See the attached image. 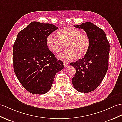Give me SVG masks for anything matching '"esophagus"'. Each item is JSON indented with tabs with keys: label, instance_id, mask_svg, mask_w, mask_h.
<instances>
[{
	"label": "esophagus",
	"instance_id": "obj_1",
	"mask_svg": "<svg viewBox=\"0 0 122 122\" xmlns=\"http://www.w3.org/2000/svg\"><path fill=\"white\" fill-rule=\"evenodd\" d=\"M63 65H64V67H66L67 66H69V63L67 62L66 61H64L63 62Z\"/></svg>",
	"mask_w": 122,
	"mask_h": 122
}]
</instances>
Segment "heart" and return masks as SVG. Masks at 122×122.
<instances>
[{
	"mask_svg": "<svg viewBox=\"0 0 122 122\" xmlns=\"http://www.w3.org/2000/svg\"><path fill=\"white\" fill-rule=\"evenodd\" d=\"M46 44L49 49L58 55L66 45V50L59 55V59L70 61L75 58L81 59L88 51L90 46L89 36L79 30L67 26L59 30L57 36L53 34L48 35Z\"/></svg>",
	"mask_w": 122,
	"mask_h": 122,
	"instance_id": "b5f03b06",
	"label": "heart"
}]
</instances>
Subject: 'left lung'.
<instances>
[{
  "mask_svg": "<svg viewBox=\"0 0 122 122\" xmlns=\"http://www.w3.org/2000/svg\"><path fill=\"white\" fill-rule=\"evenodd\" d=\"M85 31L90 39V46L84 57L70 63L75 68L72 78L74 87L81 92L95 90L103 80L109 66L110 44L105 32L91 22L74 25Z\"/></svg>",
  "mask_w": 122,
  "mask_h": 122,
  "instance_id": "8db88e82",
  "label": "left lung"
}]
</instances>
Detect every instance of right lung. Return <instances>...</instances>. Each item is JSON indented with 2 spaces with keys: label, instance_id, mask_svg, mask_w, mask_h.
<instances>
[{
  "label": "right lung",
  "instance_id": "add662e5",
  "mask_svg": "<svg viewBox=\"0 0 122 122\" xmlns=\"http://www.w3.org/2000/svg\"><path fill=\"white\" fill-rule=\"evenodd\" d=\"M58 29L49 23L32 22L20 32L13 44V69L18 80L28 92L42 95L49 91L56 73L63 69L48 49V35Z\"/></svg>",
  "mask_w": 122,
  "mask_h": 122
}]
</instances>
